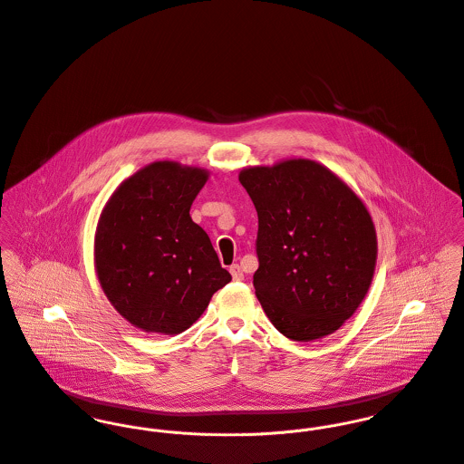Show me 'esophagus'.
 <instances>
[{"label":"esophagus","mask_w":464,"mask_h":464,"mask_svg":"<svg viewBox=\"0 0 464 464\" xmlns=\"http://www.w3.org/2000/svg\"><path fill=\"white\" fill-rule=\"evenodd\" d=\"M230 273H232V278H234V280H243V278H245L243 267L239 265L230 266Z\"/></svg>","instance_id":"obj_1"}]
</instances>
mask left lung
Here are the masks:
<instances>
[{
	"label": "left lung",
	"mask_w": 464,
	"mask_h": 464,
	"mask_svg": "<svg viewBox=\"0 0 464 464\" xmlns=\"http://www.w3.org/2000/svg\"><path fill=\"white\" fill-rule=\"evenodd\" d=\"M239 182L259 218L254 287L266 316L293 341L337 331L373 278L377 234L368 208L309 159L245 168Z\"/></svg>",
	"instance_id": "left-lung-1"
}]
</instances>
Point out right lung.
Masks as SVG:
<instances>
[{
    "label": "right lung",
    "instance_id": "right-lung-1",
    "mask_svg": "<svg viewBox=\"0 0 464 464\" xmlns=\"http://www.w3.org/2000/svg\"><path fill=\"white\" fill-rule=\"evenodd\" d=\"M207 179L199 168L153 162L127 179L100 216L94 266L102 289L140 331H188L232 280L189 214Z\"/></svg>",
    "mask_w": 464,
    "mask_h": 464
}]
</instances>
